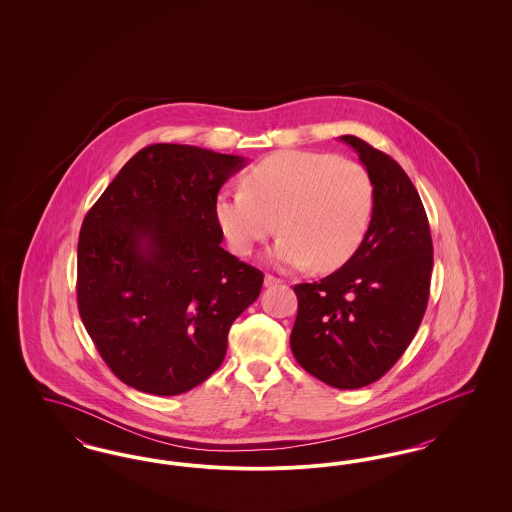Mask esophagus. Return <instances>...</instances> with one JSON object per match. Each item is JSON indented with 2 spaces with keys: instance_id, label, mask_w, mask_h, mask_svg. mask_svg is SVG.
I'll use <instances>...</instances> for the list:
<instances>
[{
  "instance_id": "esophagus-1",
  "label": "esophagus",
  "mask_w": 512,
  "mask_h": 512,
  "mask_svg": "<svg viewBox=\"0 0 512 512\" xmlns=\"http://www.w3.org/2000/svg\"><path fill=\"white\" fill-rule=\"evenodd\" d=\"M278 284H282L280 278H276V276H272V274H265V286H267V288H270V286H278Z\"/></svg>"
}]
</instances>
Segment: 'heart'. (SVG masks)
<instances>
[{"label":"heart","instance_id":"heart-1","mask_svg":"<svg viewBox=\"0 0 512 512\" xmlns=\"http://www.w3.org/2000/svg\"><path fill=\"white\" fill-rule=\"evenodd\" d=\"M374 184L363 165L332 153L286 149L255 163L242 190L215 199V219L230 249L247 257L274 232L272 257L284 267H343L365 242Z\"/></svg>","mask_w":512,"mask_h":512}]
</instances>
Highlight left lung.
Instances as JSON below:
<instances>
[{
    "instance_id": "obj_1",
    "label": "left lung",
    "mask_w": 512,
    "mask_h": 512,
    "mask_svg": "<svg viewBox=\"0 0 512 512\" xmlns=\"http://www.w3.org/2000/svg\"><path fill=\"white\" fill-rule=\"evenodd\" d=\"M374 184L365 242L336 272L297 284L290 345L309 374L338 390L380 380L399 361L426 313L434 245L420 195L405 171L357 136H341Z\"/></svg>"
}]
</instances>
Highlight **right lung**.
<instances>
[{
  "instance_id": "right-lung-1",
  "label": "right lung",
  "mask_w": 512,
  "mask_h": 512,
  "mask_svg": "<svg viewBox=\"0 0 512 512\" xmlns=\"http://www.w3.org/2000/svg\"><path fill=\"white\" fill-rule=\"evenodd\" d=\"M244 157L180 144L140 149L84 217L78 313L113 374L134 390L178 395L224 361L232 322L263 272L220 247V186Z\"/></svg>"
}]
</instances>
